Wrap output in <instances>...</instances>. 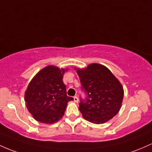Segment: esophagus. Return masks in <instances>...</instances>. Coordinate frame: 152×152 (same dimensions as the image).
I'll return each instance as SVG.
<instances>
[{
  "mask_svg": "<svg viewBox=\"0 0 152 152\" xmlns=\"http://www.w3.org/2000/svg\"><path fill=\"white\" fill-rule=\"evenodd\" d=\"M73 101H74L75 102H79V98H78L77 96H73Z\"/></svg>",
  "mask_w": 152,
  "mask_h": 152,
  "instance_id": "34e87169",
  "label": "esophagus"
}]
</instances>
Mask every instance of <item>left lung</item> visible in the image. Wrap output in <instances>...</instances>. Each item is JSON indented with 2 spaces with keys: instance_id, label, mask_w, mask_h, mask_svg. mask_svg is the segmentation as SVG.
Returning a JSON list of instances; mask_svg holds the SVG:
<instances>
[{
  "instance_id": "left-lung-1",
  "label": "left lung",
  "mask_w": 152,
  "mask_h": 152,
  "mask_svg": "<svg viewBox=\"0 0 152 152\" xmlns=\"http://www.w3.org/2000/svg\"><path fill=\"white\" fill-rule=\"evenodd\" d=\"M81 90L86 93L80 98L79 110L84 119L100 124L115 116L121 109L123 89L111 71L102 65L93 63L77 69Z\"/></svg>"
}]
</instances>
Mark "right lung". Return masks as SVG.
Returning <instances> with one entry per match:
<instances>
[{
  "label": "right lung",
  "mask_w": 152,
  "mask_h": 152,
  "mask_svg": "<svg viewBox=\"0 0 152 152\" xmlns=\"http://www.w3.org/2000/svg\"><path fill=\"white\" fill-rule=\"evenodd\" d=\"M64 69L49 66L42 69L30 81L24 100L28 110L36 121L43 123H56L62 118L69 101L63 81Z\"/></svg>",
  "instance_id": "obj_1"
}]
</instances>
